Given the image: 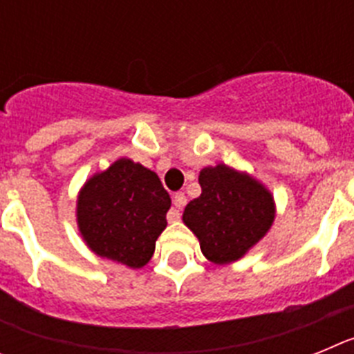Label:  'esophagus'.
I'll list each match as a JSON object with an SVG mask.
<instances>
[{
  "mask_svg": "<svg viewBox=\"0 0 354 354\" xmlns=\"http://www.w3.org/2000/svg\"><path fill=\"white\" fill-rule=\"evenodd\" d=\"M186 202H187V198H186V195H184V193H175V195H174L175 209H171V211L168 212V221H170V223H175V221H179L180 209H183L184 205H186Z\"/></svg>",
  "mask_w": 354,
  "mask_h": 354,
  "instance_id": "esophagus-1",
  "label": "esophagus"
}]
</instances>
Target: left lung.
<instances>
[{"label":"left lung","instance_id":"1","mask_svg":"<svg viewBox=\"0 0 354 354\" xmlns=\"http://www.w3.org/2000/svg\"><path fill=\"white\" fill-rule=\"evenodd\" d=\"M202 195L186 205L183 221L204 257L223 266L239 261L270 232L277 214L271 192L261 180L220 162L200 170Z\"/></svg>","mask_w":354,"mask_h":354}]
</instances>
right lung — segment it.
I'll list each match as a JSON object with an SVG mask.
<instances>
[{
    "label": "right lung",
    "instance_id": "right-lung-1",
    "mask_svg": "<svg viewBox=\"0 0 354 354\" xmlns=\"http://www.w3.org/2000/svg\"><path fill=\"white\" fill-rule=\"evenodd\" d=\"M170 205V195L156 171L120 158L80 189L77 228L95 255L140 270L154 255Z\"/></svg>",
    "mask_w": 354,
    "mask_h": 354
}]
</instances>
